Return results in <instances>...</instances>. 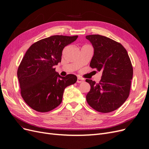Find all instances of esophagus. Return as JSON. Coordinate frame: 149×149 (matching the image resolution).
Segmentation results:
<instances>
[{
	"instance_id": "obj_1",
	"label": "esophagus",
	"mask_w": 149,
	"mask_h": 149,
	"mask_svg": "<svg viewBox=\"0 0 149 149\" xmlns=\"http://www.w3.org/2000/svg\"><path fill=\"white\" fill-rule=\"evenodd\" d=\"M83 81V79L82 78H79V77H78V78H77V83H82Z\"/></svg>"
}]
</instances>
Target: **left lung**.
I'll list each match as a JSON object with an SVG mask.
<instances>
[{"label":"left lung","mask_w":149,"mask_h":149,"mask_svg":"<svg viewBox=\"0 0 149 149\" xmlns=\"http://www.w3.org/2000/svg\"><path fill=\"white\" fill-rule=\"evenodd\" d=\"M94 48L90 63L92 68L102 72L99 83L86 79L91 89L86 95L88 104L94 110L107 113L118 109L129 96L133 68L127 50L120 43L104 36L86 37Z\"/></svg>","instance_id":"1"}]
</instances>
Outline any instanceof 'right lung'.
Returning <instances> with one entry per match:
<instances>
[{
    "instance_id": "add662e5",
    "label": "right lung",
    "mask_w": 149,
    "mask_h": 149,
    "mask_svg": "<svg viewBox=\"0 0 149 149\" xmlns=\"http://www.w3.org/2000/svg\"><path fill=\"white\" fill-rule=\"evenodd\" d=\"M78 36L53 35L34 43L26 52L17 70L21 96L36 111L47 112L59 106L65 89L77 81L70 74L62 77L55 66L61 62L63 48Z\"/></svg>"
}]
</instances>
